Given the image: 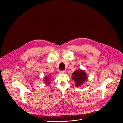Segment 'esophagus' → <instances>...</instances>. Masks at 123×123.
<instances>
[{"label": "esophagus", "instance_id": "esophagus-1", "mask_svg": "<svg viewBox=\"0 0 123 123\" xmlns=\"http://www.w3.org/2000/svg\"><path fill=\"white\" fill-rule=\"evenodd\" d=\"M59 72L60 74H66V71H60Z\"/></svg>", "mask_w": 123, "mask_h": 123}]
</instances>
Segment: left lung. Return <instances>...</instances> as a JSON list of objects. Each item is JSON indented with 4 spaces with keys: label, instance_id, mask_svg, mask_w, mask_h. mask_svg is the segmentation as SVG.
Segmentation results:
<instances>
[{
    "label": "left lung",
    "instance_id": "left-lung-1",
    "mask_svg": "<svg viewBox=\"0 0 123 123\" xmlns=\"http://www.w3.org/2000/svg\"><path fill=\"white\" fill-rule=\"evenodd\" d=\"M72 74V79L75 82L76 87H80L87 80V74L83 70H76Z\"/></svg>",
    "mask_w": 123,
    "mask_h": 123
}]
</instances>
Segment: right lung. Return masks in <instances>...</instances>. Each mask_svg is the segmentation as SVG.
<instances>
[{
    "label": "right lung",
    "mask_w": 123,
    "mask_h": 123,
    "mask_svg": "<svg viewBox=\"0 0 123 123\" xmlns=\"http://www.w3.org/2000/svg\"><path fill=\"white\" fill-rule=\"evenodd\" d=\"M51 77V75L49 74L48 76H46L45 77H44V82L46 83V84L48 86L49 84L50 83V78Z\"/></svg>",
    "instance_id": "right-lung-1"
}]
</instances>
